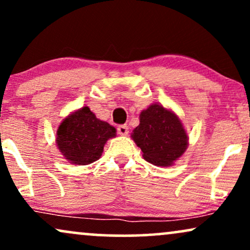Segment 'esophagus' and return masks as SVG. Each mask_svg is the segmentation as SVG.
<instances>
[{
    "label": "esophagus",
    "mask_w": 250,
    "mask_h": 250,
    "mask_svg": "<svg viewBox=\"0 0 250 250\" xmlns=\"http://www.w3.org/2000/svg\"><path fill=\"white\" fill-rule=\"evenodd\" d=\"M128 125H121L117 127V133L120 135H127L128 134Z\"/></svg>",
    "instance_id": "34e87169"
}]
</instances>
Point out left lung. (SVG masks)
<instances>
[{
	"instance_id": "obj_1",
	"label": "left lung",
	"mask_w": 250,
	"mask_h": 250,
	"mask_svg": "<svg viewBox=\"0 0 250 250\" xmlns=\"http://www.w3.org/2000/svg\"><path fill=\"white\" fill-rule=\"evenodd\" d=\"M131 139L141 148L146 161L161 167L173 165L188 147L187 133L179 116L159 103L141 111Z\"/></svg>"
}]
</instances>
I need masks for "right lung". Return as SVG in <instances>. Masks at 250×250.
<instances>
[{"label": "right lung", "mask_w": 250, "mask_h": 250, "mask_svg": "<svg viewBox=\"0 0 250 250\" xmlns=\"http://www.w3.org/2000/svg\"><path fill=\"white\" fill-rule=\"evenodd\" d=\"M115 136L116 129L113 125L97 119L88 107H83L61 122L56 145L68 162L85 166L99 160L105 142Z\"/></svg>", "instance_id": "obj_1"}]
</instances>
